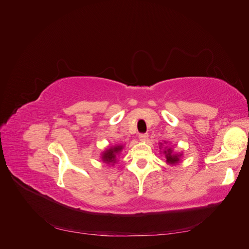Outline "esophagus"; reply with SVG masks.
Segmentation results:
<instances>
[{"mask_svg":"<svg viewBox=\"0 0 249 249\" xmlns=\"http://www.w3.org/2000/svg\"><path fill=\"white\" fill-rule=\"evenodd\" d=\"M147 138H148V134H146V133H141V134H139V139H140V140L145 141Z\"/></svg>","mask_w":249,"mask_h":249,"instance_id":"obj_1","label":"esophagus"}]
</instances>
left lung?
<instances>
[{
    "mask_svg": "<svg viewBox=\"0 0 249 249\" xmlns=\"http://www.w3.org/2000/svg\"><path fill=\"white\" fill-rule=\"evenodd\" d=\"M162 145V143H160ZM163 154L165 155V158H166V162L168 164L175 165L177 163L179 162V158L183 154H175L173 153V149L171 147L169 148H165V150H163Z\"/></svg>",
    "mask_w": 249,
    "mask_h": 249,
    "instance_id": "8db88e82",
    "label": "left lung"
}]
</instances>
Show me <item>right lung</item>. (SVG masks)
<instances>
[{
    "label": "right lung",
    "mask_w": 249,
    "mask_h": 249,
    "mask_svg": "<svg viewBox=\"0 0 249 249\" xmlns=\"http://www.w3.org/2000/svg\"><path fill=\"white\" fill-rule=\"evenodd\" d=\"M124 148V145H115V146H111L107 148L105 152L102 154V160L107 163V164H114L116 163V158L119 155V153L122 152V149Z\"/></svg>",
    "instance_id": "add662e5"
}]
</instances>
